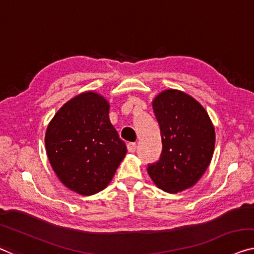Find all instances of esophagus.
<instances>
[{"label":"esophagus","mask_w":254,"mask_h":254,"mask_svg":"<svg viewBox=\"0 0 254 254\" xmlns=\"http://www.w3.org/2000/svg\"><path fill=\"white\" fill-rule=\"evenodd\" d=\"M135 149H137V143H135V142H128L127 143V150L130 151V153H134Z\"/></svg>","instance_id":"34e87169"}]
</instances>
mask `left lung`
Wrapping results in <instances>:
<instances>
[{"instance_id": "8db88e82", "label": "left lung", "mask_w": 254, "mask_h": 254, "mask_svg": "<svg viewBox=\"0 0 254 254\" xmlns=\"http://www.w3.org/2000/svg\"><path fill=\"white\" fill-rule=\"evenodd\" d=\"M153 109L163 148L147 171L158 188L176 194L194 186L206 171L214 150V127L202 105L181 91L161 92Z\"/></svg>"}]
</instances>
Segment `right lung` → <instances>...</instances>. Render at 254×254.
Listing matches in <instances>:
<instances>
[{
  "label": "right lung",
  "mask_w": 254,
  "mask_h": 254,
  "mask_svg": "<svg viewBox=\"0 0 254 254\" xmlns=\"http://www.w3.org/2000/svg\"><path fill=\"white\" fill-rule=\"evenodd\" d=\"M108 113L104 97L84 92L64 105L47 128L45 148L52 169L66 187L81 195L107 187L127 154Z\"/></svg>",
  "instance_id": "add662e5"
}]
</instances>
